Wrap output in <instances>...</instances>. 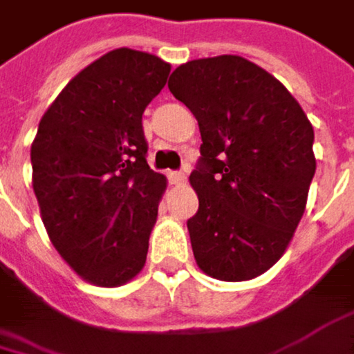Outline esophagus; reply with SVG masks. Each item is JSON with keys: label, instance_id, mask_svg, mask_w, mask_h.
<instances>
[{"label": "esophagus", "instance_id": "obj_1", "mask_svg": "<svg viewBox=\"0 0 354 354\" xmlns=\"http://www.w3.org/2000/svg\"><path fill=\"white\" fill-rule=\"evenodd\" d=\"M167 178H169L171 185H185L187 176H185L183 171H169V174H167Z\"/></svg>", "mask_w": 354, "mask_h": 354}]
</instances>
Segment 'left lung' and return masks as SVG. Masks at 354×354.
<instances>
[{
  "label": "left lung",
  "mask_w": 354,
  "mask_h": 354,
  "mask_svg": "<svg viewBox=\"0 0 354 354\" xmlns=\"http://www.w3.org/2000/svg\"><path fill=\"white\" fill-rule=\"evenodd\" d=\"M167 86L203 140L189 178L199 197L187 222L197 266L216 280H253L284 255L305 214L313 126L278 78L241 55L187 62Z\"/></svg>",
  "instance_id": "1"
}]
</instances>
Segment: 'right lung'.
Wrapping results in <instances>:
<instances>
[{
    "mask_svg": "<svg viewBox=\"0 0 354 354\" xmlns=\"http://www.w3.org/2000/svg\"><path fill=\"white\" fill-rule=\"evenodd\" d=\"M169 64L128 47L80 70L47 107L30 147L32 191L62 259L115 288L147 261L165 176L147 163L142 111Z\"/></svg>",
    "mask_w": 354,
    "mask_h": 354,
    "instance_id": "obj_1",
    "label": "right lung"
}]
</instances>
